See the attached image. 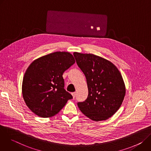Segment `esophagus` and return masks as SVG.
<instances>
[{
	"instance_id": "34e87169",
	"label": "esophagus",
	"mask_w": 151,
	"mask_h": 151,
	"mask_svg": "<svg viewBox=\"0 0 151 151\" xmlns=\"http://www.w3.org/2000/svg\"><path fill=\"white\" fill-rule=\"evenodd\" d=\"M72 96H73V99H75V96H76V93H75V92L72 93Z\"/></svg>"
}]
</instances>
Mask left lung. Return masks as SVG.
<instances>
[{
	"label": "left lung",
	"mask_w": 151,
	"mask_h": 151,
	"mask_svg": "<svg viewBox=\"0 0 151 151\" xmlns=\"http://www.w3.org/2000/svg\"><path fill=\"white\" fill-rule=\"evenodd\" d=\"M78 67L87 79V99L79 102L80 111L94 121H105L119 109L125 85L118 69L110 61L93 54L73 53Z\"/></svg>",
	"instance_id": "8db88e82"
}]
</instances>
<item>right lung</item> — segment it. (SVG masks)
<instances>
[{"label": "right lung", "instance_id": "obj_1", "mask_svg": "<svg viewBox=\"0 0 151 151\" xmlns=\"http://www.w3.org/2000/svg\"><path fill=\"white\" fill-rule=\"evenodd\" d=\"M75 63L72 54L57 51L34 60L27 69L22 94L35 115L50 118L57 114L72 96L64 88V72Z\"/></svg>", "mask_w": 151, "mask_h": 151}]
</instances>
